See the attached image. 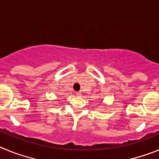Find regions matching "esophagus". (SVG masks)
I'll return each mask as SVG.
<instances>
[{
	"label": "esophagus",
	"mask_w": 159,
	"mask_h": 159,
	"mask_svg": "<svg viewBox=\"0 0 159 159\" xmlns=\"http://www.w3.org/2000/svg\"><path fill=\"white\" fill-rule=\"evenodd\" d=\"M76 95H78V96H81V95H82V92H76Z\"/></svg>",
	"instance_id": "34e87169"
}]
</instances>
